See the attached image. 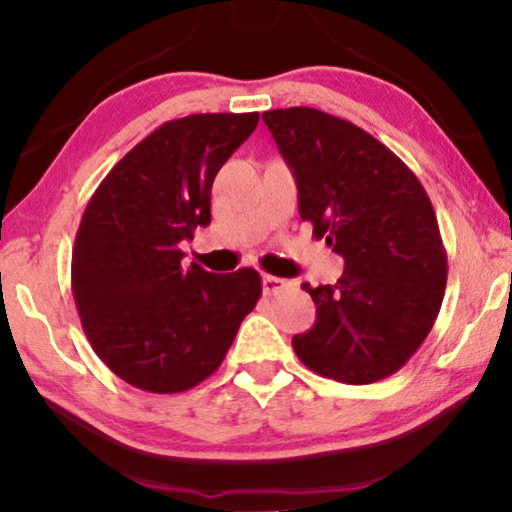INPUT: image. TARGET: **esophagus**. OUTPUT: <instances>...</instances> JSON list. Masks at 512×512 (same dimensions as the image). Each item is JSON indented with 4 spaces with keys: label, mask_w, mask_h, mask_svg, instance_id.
Returning a JSON list of instances; mask_svg holds the SVG:
<instances>
[{
    "label": "esophagus",
    "mask_w": 512,
    "mask_h": 512,
    "mask_svg": "<svg viewBox=\"0 0 512 512\" xmlns=\"http://www.w3.org/2000/svg\"><path fill=\"white\" fill-rule=\"evenodd\" d=\"M290 286H293V283H288L286 279L263 274V293L265 295H274V293H279V290H288Z\"/></svg>",
    "instance_id": "1"
}]
</instances>
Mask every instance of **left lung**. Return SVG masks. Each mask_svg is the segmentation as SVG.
I'll list each match as a JSON object with an SVG mask.
<instances>
[{"label":"left lung","mask_w":512,"mask_h":512,"mask_svg":"<svg viewBox=\"0 0 512 512\" xmlns=\"http://www.w3.org/2000/svg\"><path fill=\"white\" fill-rule=\"evenodd\" d=\"M297 183L300 217L345 267L334 286L304 290L316 325L295 355L322 377L371 384L407 364L435 325L446 251L426 190L366 130L313 107L263 114Z\"/></svg>","instance_id":"8db88e82"}]
</instances>
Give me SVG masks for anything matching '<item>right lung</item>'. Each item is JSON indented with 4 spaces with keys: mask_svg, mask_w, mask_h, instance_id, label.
<instances>
[{
    "mask_svg": "<svg viewBox=\"0 0 512 512\" xmlns=\"http://www.w3.org/2000/svg\"><path fill=\"white\" fill-rule=\"evenodd\" d=\"M258 112L169 121L109 171L75 235L70 283L91 348L132 387L180 393L217 371L261 297L251 267L183 263L180 242L210 224L217 171Z\"/></svg>",
    "mask_w": 512,
    "mask_h": 512,
    "instance_id": "add662e5",
    "label": "right lung"
}]
</instances>
